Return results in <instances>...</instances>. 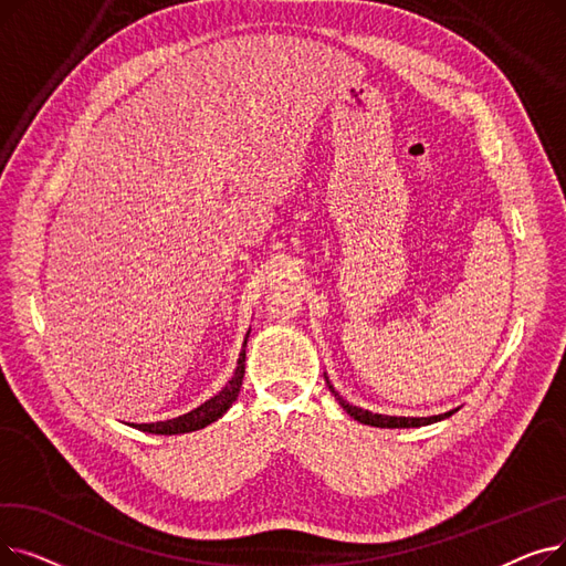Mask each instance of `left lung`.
I'll return each mask as SVG.
<instances>
[{
  "mask_svg": "<svg viewBox=\"0 0 566 566\" xmlns=\"http://www.w3.org/2000/svg\"><path fill=\"white\" fill-rule=\"evenodd\" d=\"M325 382H328L331 392L335 395V399L342 403V408L350 415V418H355L363 424H369V427H380V429H408V427H427V424H433V422H440L444 418H450V415H454L457 410H450V412H442V415H433V418H390V415H378V412H369V410H363L358 406H350L348 401H344L339 397V392L333 388V382L325 378Z\"/></svg>",
  "mask_w": 566,
  "mask_h": 566,
  "instance_id": "obj_1",
  "label": "left lung"
}]
</instances>
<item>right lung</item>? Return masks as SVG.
<instances>
[{
  "instance_id": "1",
  "label": "right lung",
  "mask_w": 566,
  "mask_h": 566,
  "mask_svg": "<svg viewBox=\"0 0 566 566\" xmlns=\"http://www.w3.org/2000/svg\"><path fill=\"white\" fill-rule=\"evenodd\" d=\"M248 337H250V333H248ZM248 337H245L241 358H238V367H235L231 380L224 385V388L216 397L203 401L199 408L181 415V418H174V420H167V422H151V424H133V427H137L139 431H146V433L174 436V433H190V431L203 429V427H208L211 422H216L218 418H222V415L229 410V406L235 401L238 392H241L243 376H245V346H248Z\"/></svg>"
}]
</instances>
